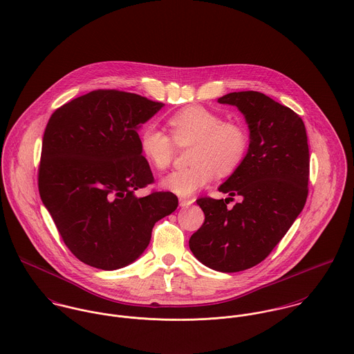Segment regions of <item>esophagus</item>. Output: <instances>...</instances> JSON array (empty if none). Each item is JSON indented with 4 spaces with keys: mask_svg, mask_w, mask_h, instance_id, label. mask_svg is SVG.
Listing matches in <instances>:
<instances>
[{
    "mask_svg": "<svg viewBox=\"0 0 354 354\" xmlns=\"http://www.w3.org/2000/svg\"><path fill=\"white\" fill-rule=\"evenodd\" d=\"M194 203V198H179V204H180V207H189V205H192Z\"/></svg>",
    "mask_w": 354,
    "mask_h": 354,
    "instance_id": "1",
    "label": "esophagus"
}]
</instances>
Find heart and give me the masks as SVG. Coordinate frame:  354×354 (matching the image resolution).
Wrapping results in <instances>:
<instances>
[{
    "label": "heart",
    "mask_w": 354,
    "mask_h": 354,
    "mask_svg": "<svg viewBox=\"0 0 354 354\" xmlns=\"http://www.w3.org/2000/svg\"><path fill=\"white\" fill-rule=\"evenodd\" d=\"M168 127L176 145H189L190 167L175 171L161 180V186L186 197L207 186L218 172L230 175L245 161L250 138L248 129L200 105L183 108L168 118ZM169 135L156 127H146L140 133V150L157 168L167 169L175 154Z\"/></svg>",
    "instance_id": "heart-1"
}]
</instances>
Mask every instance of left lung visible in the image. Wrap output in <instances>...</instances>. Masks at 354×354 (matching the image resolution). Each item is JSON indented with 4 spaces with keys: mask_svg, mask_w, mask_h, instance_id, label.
Instances as JSON below:
<instances>
[{
    "mask_svg": "<svg viewBox=\"0 0 354 354\" xmlns=\"http://www.w3.org/2000/svg\"><path fill=\"white\" fill-rule=\"evenodd\" d=\"M238 106L250 132L245 161L219 187L241 201L197 200L205 219L189 248L211 270L239 272L261 263L281 242L308 194V145L301 118L259 91H234L218 98Z\"/></svg>",
    "mask_w": 354,
    "mask_h": 354,
    "instance_id": "8db88e82",
    "label": "left lung"
}]
</instances>
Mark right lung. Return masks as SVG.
<instances>
[{"label": "right lung", "instance_id": "right-lung-1", "mask_svg": "<svg viewBox=\"0 0 354 354\" xmlns=\"http://www.w3.org/2000/svg\"><path fill=\"white\" fill-rule=\"evenodd\" d=\"M162 102L94 90L59 106L46 127L39 192L62 241L82 263L120 270L147 249L157 221L178 197L136 190L154 182L138 131Z\"/></svg>", "mask_w": 354, "mask_h": 354}]
</instances>
